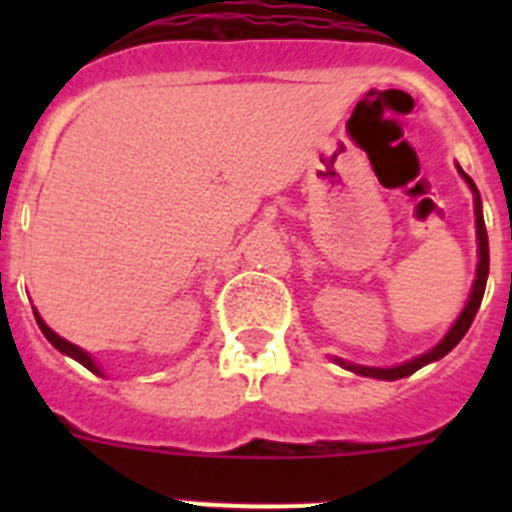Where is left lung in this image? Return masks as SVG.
Returning a JSON list of instances; mask_svg holds the SVG:
<instances>
[{
  "label": "left lung",
  "mask_w": 512,
  "mask_h": 512,
  "mask_svg": "<svg viewBox=\"0 0 512 512\" xmlns=\"http://www.w3.org/2000/svg\"><path fill=\"white\" fill-rule=\"evenodd\" d=\"M459 169V174L464 176V182L469 184V189H472L474 194V217H477V256H479V264H477V279H474V287L472 292H469V300L467 305H464V310H461L459 318L454 320V325H451V330L446 333V336L441 338V341L436 343V346L431 348V351H425V354L415 356V359L405 361V364H397V366H361V364H351V361H343V359H336L338 364L343 366V369H348V372L354 374H361V377H374V379H387V382H392V379H402V377H410V374H415L418 369H423L425 364H431V361H438L443 359V356L449 354L451 348L456 346V343L461 341V338L467 336L469 325H472L474 315H477L479 305H482V297H485V287H487V274H490V243H487V228H485V217H482V200H479V192L477 187H474V182L469 179L464 171H461V166H456Z\"/></svg>",
  "instance_id": "8db88e82"
}]
</instances>
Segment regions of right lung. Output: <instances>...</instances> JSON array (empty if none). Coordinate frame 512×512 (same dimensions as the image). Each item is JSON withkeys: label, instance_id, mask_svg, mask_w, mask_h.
Returning a JSON list of instances; mask_svg holds the SVG:
<instances>
[{"label": "right lung", "instance_id": "add662e5", "mask_svg": "<svg viewBox=\"0 0 512 512\" xmlns=\"http://www.w3.org/2000/svg\"><path fill=\"white\" fill-rule=\"evenodd\" d=\"M35 320H38L40 330H43V336L48 338V341H51L53 346H56L58 351H61V354L71 356V359H76V361H79L81 366H87L89 372H94V374H99V377H102V369H99V366L94 364V359H92V356H89L87 351H84V348L74 346V343H69V341H66V338H61V336H58L56 330H51V328H48V325H45V320L40 318V315H38V310H35Z\"/></svg>", "mask_w": 512, "mask_h": 512}]
</instances>
